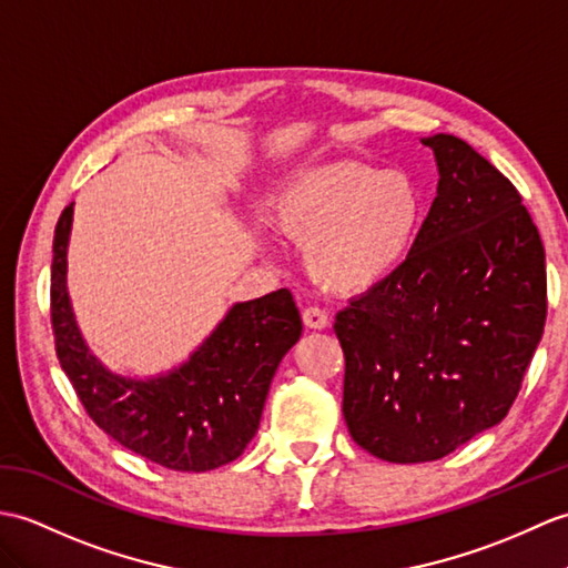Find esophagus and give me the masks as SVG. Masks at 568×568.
<instances>
[{
  "mask_svg": "<svg viewBox=\"0 0 568 568\" xmlns=\"http://www.w3.org/2000/svg\"><path fill=\"white\" fill-rule=\"evenodd\" d=\"M302 322H305L307 328H326L328 314L320 307H307V310H302Z\"/></svg>",
  "mask_w": 568,
  "mask_h": 568,
  "instance_id": "1",
  "label": "esophagus"
}]
</instances>
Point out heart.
Masks as SVG:
<instances>
[{"label":"heart","mask_w":568,"mask_h":568,"mask_svg":"<svg viewBox=\"0 0 568 568\" xmlns=\"http://www.w3.org/2000/svg\"><path fill=\"white\" fill-rule=\"evenodd\" d=\"M275 222L307 244V271L334 293L385 281L414 244L424 193L406 171L328 162L302 171L275 197Z\"/></svg>","instance_id":"obj_1"}]
</instances>
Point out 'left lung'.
Wrapping results in <instances>:
<instances>
[{"label": "left lung", "instance_id": "8db88e82", "mask_svg": "<svg viewBox=\"0 0 568 568\" xmlns=\"http://www.w3.org/2000/svg\"><path fill=\"white\" fill-rule=\"evenodd\" d=\"M424 144L440 183L412 252L334 324L351 438L397 465L504 420L547 320L545 246L518 189L465 140Z\"/></svg>", "mask_w": 568, "mask_h": 568}]
</instances>
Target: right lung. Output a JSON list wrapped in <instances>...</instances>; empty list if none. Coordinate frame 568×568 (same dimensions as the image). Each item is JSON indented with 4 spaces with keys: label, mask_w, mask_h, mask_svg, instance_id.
<instances>
[{
    "label": "right lung",
    "mask_w": 568,
    "mask_h": 568,
    "mask_svg": "<svg viewBox=\"0 0 568 568\" xmlns=\"http://www.w3.org/2000/svg\"><path fill=\"white\" fill-rule=\"evenodd\" d=\"M72 205L62 210L52 240L50 324L58 361L89 418L166 469L207 471L232 463L258 430L271 379L302 334L290 290L234 305L171 375L148 382L111 375L79 336L64 285Z\"/></svg>",
    "instance_id": "right-lung-1"
}]
</instances>
